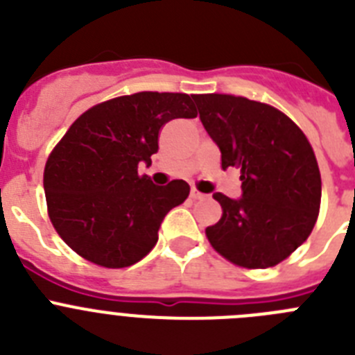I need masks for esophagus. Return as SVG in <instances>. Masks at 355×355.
I'll return each mask as SVG.
<instances>
[{
  "label": "esophagus",
  "instance_id": "esophagus-1",
  "mask_svg": "<svg viewBox=\"0 0 355 355\" xmlns=\"http://www.w3.org/2000/svg\"><path fill=\"white\" fill-rule=\"evenodd\" d=\"M190 197H192L193 200H199V199H205L206 193L199 192V190H197V188H192V192H190Z\"/></svg>",
  "mask_w": 355,
  "mask_h": 355
}]
</instances>
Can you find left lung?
I'll list each match as a JSON object with an SVG mask.
<instances>
[{
	"label": "left lung",
	"mask_w": 355,
	"mask_h": 355,
	"mask_svg": "<svg viewBox=\"0 0 355 355\" xmlns=\"http://www.w3.org/2000/svg\"><path fill=\"white\" fill-rule=\"evenodd\" d=\"M202 126L222 153V168H240L241 199L213 193L220 220L206 227L216 252L243 268L284 261L311 234L322 178L315 150L281 110L231 94H197Z\"/></svg>",
	"instance_id": "8db88e82"
}]
</instances>
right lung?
<instances>
[{"instance_id":"add662e5","label":"right lung","mask_w":355,"mask_h":355,"mask_svg":"<svg viewBox=\"0 0 355 355\" xmlns=\"http://www.w3.org/2000/svg\"><path fill=\"white\" fill-rule=\"evenodd\" d=\"M193 97L137 92L89 108L72 122L44 168L48 215L76 254L105 268L147 256L162 220L190 193L187 181L156 187L139 174L158 153V135L172 119L197 117Z\"/></svg>"}]
</instances>
